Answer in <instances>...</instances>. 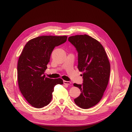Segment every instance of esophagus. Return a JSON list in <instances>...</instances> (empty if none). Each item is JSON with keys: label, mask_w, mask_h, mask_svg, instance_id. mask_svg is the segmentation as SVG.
I'll use <instances>...</instances> for the list:
<instances>
[{"label": "esophagus", "mask_w": 132, "mask_h": 132, "mask_svg": "<svg viewBox=\"0 0 132 132\" xmlns=\"http://www.w3.org/2000/svg\"><path fill=\"white\" fill-rule=\"evenodd\" d=\"M64 84L66 85H70L71 84V82L70 81H64Z\"/></svg>", "instance_id": "1"}]
</instances>
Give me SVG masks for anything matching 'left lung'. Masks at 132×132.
Listing matches in <instances>:
<instances>
[{
	"mask_svg": "<svg viewBox=\"0 0 132 132\" xmlns=\"http://www.w3.org/2000/svg\"><path fill=\"white\" fill-rule=\"evenodd\" d=\"M68 39L78 52V68L83 72V84H73L81 90L74 102L82 109H89L102 98L109 82L110 62L103 46L93 37L81 35L71 36Z\"/></svg>",
	"mask_w": 132,
	"mask_h": 132,
	"instance_id": "left-lung-1",
	"label": "left lung"
}]
</instances>
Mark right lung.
Segmentation results:
<instances>
[{"instance_id":"obj_1","label":"right lung","mask_w":132,"mask_h":132,"mask_svg":"<svg viewBox=\"0 0 132 132\" xmlns=\"http://www.w3.org/2000/svg\"><path fill=\"white\" fill-rule=\"evenodd\" d=\"M67 36H42L25 45L18 60L17 71L20 90L27 101L36 108L50 103L54 87L63 84L61 79L45 78L44 72L55 46L66 42Z\"/></svg>"}]
</instances>
